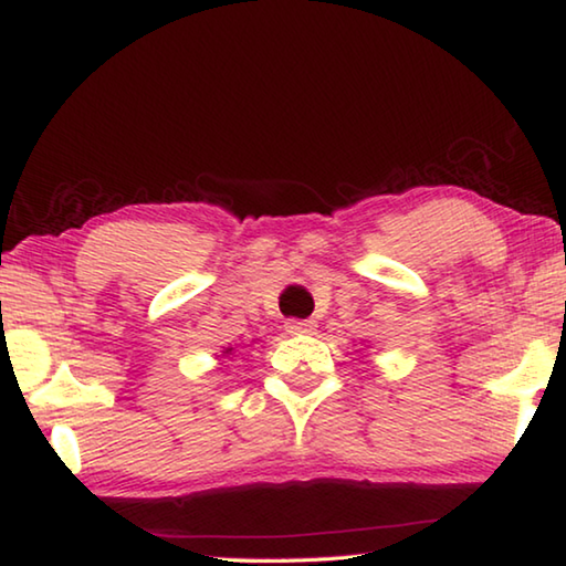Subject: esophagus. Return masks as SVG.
I'll return each mask as SVG.
<instances>
[{"label":"esophagus","instance_id":"esophagus-1","mask_svg":"<svg viewBox=\"0 0 566 566\" xmlns=\"http://www.w3.org/2000/svg\"><path fill=\"white\" fill-rule=\"evenodd\" d=\"M317 329V322L314 319H290L286 322V332L290 334H312Z\"/></svg>","mask_w":566,"mask_h":566}]
</instances>
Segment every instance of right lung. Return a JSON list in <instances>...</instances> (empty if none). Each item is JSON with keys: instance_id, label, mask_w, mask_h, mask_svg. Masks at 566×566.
<instances>
[{"instance_id": "right-lung-1", "label": "right lung", "mask_w": 566, "mask_h": 566, "mask_svg": "<svg viewBox=\"0 0 566 566\" xmlns=\"http://www.w3.org/2000/svg\"><path fill=\"white\" fill-rule=\"evenodd\" d=\"M227 352H229V349H227Z\"/></svg>"}]
</instances>
